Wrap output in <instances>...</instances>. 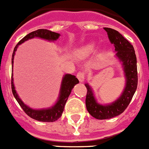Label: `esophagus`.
<instances>
[{
	"mask_svg": "<svg viewBox=\"0 0 149 149\" xmlns=\"http://www.w3.org/2000/svg\"><path fill=\"white\" fill-rule=\"evenodd\" d=\"M76 77L78 78V79L79 80L80 82H83L84 81V78H85V74H84L83 72H79L77 73V76Z\"/></svg>",
	"mask_w": 149,
	"mask_h": 149,
	"instance_id": "obj_1",
	"label": "esophagus"
}]
</instances>
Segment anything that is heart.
<instances>
[{
	"label": "heart",
	"instance_id": "heart-1",
	"mask_svg": "<svg viewBox=\"0 0 149 149\" xmlns=\"http://www.w3.org/2000/svg\"><path fill=\"white\" fill-rule=\"evenodd\" d=\"M95 48L96 46L94 42L88 43L78 49L76 51V54L78 57H87V56L91 55L95 51Z\"/></svg>",
	"mask_w": 149,
	"mask_h": 149
}]
</instances>
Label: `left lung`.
I'll return each mask as SVG.
<instances>
[{
  "mask_svg": "<svg viewBox=\"0 0 149 149\" xmlns=\"http://www.w3.org/2000/svg\"><path fill=\"white\" fill-rule=\"evenodd\" d=\"M107 32L111 43H113L116 51L115 57L118 59L123 68L125 77V86L121 95L115 101L107 104L97 102L93 90L88 83L87 87L86 107L92 116L98 120L109 119L120 115L129 106L137 87V58L134 47L118 31L110 28H104Z\"/></svg>",
  "mask_w": 149,
  "mask_h": 149,
  "instance_id": "left-lung-1",
  "label": "left lung"
}]
</instances>
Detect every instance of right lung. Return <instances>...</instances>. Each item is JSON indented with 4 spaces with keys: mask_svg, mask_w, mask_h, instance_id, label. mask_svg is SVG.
I'll return each mask as SVG.
<instances>
[{
    "mask_svg": "<svg viewBox=\"0 0 149 149\" xmlns=\"http://www.w3.org/2000/svg\"><path fill=\"white\" fill-rule=\"evenodd\" d=\"M60 37V34L58 33L53 32L47 29H38L37 31H34L32 32L29 33V34L23 37L19 42L17 44L15 47L13 54H12V93L15 96V99L20 104L22 109H23L25 112L31 117V118L34 120H39L42 122H54L57 120L62 115V112L64 111L65 105L67 102L68 97L70 95L72 90L76 84L79 82L76 76L71 74H65L62 77V82H61L60 90H59V96H58L57 101L53 106L48 108H43V109H33L30 107L28 105L25 104L23 101L20 99V98L18 95L17 93L15 90V84H14V79H13V64H14V58H15V52L17 50L18 46L21 45L22 43L27 40H31L33 38H40L42 40H45L49 42H54L57 40L59 37Z\"/></svg>",
    "mask_w": 149,
    "mask_h": 149,
    "instance_id": "right-lung-1",
    "label": "right lung"
}]
</instances>
